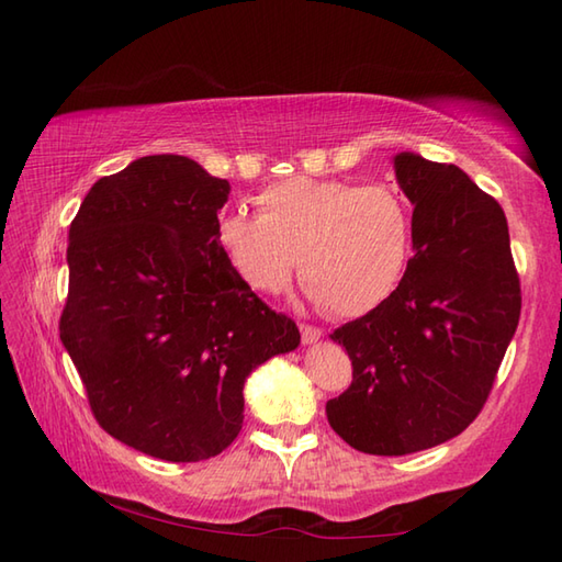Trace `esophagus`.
<instances>
[{"instance_id":"esophagus-1","label":"esophagus","mask_w":562,"mask_h":562,"mask_svg":"<svg viewBox=\"0 0 562 562\" xmlns=\"http://www.w3.org/2000/svg\"><path fill=\"white\" fill-rule=\"evenodd\" d=\"M300 330H302V340L306 345H312V342L321 340V336H324V330L316 328V326H308V324H300Z\"/></svg>"}]
</instances>
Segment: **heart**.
Here are the masks:
<instances>
[{
    "mask_svg": "<svg viewBox=\"0 0 562 562\" xmlns=\"http://www.w3.org/2000/svg\"><path fill=\"white\" fill-rule=\"evenodd\" d=\"M256 205L258 217L236 210L217 224L222 254L250 290L282 292L300 256L304 288L333 316L369 314L396 292L413 238L398 190L294 176L262 190Z\"/></svg>",
    "mask_w": 562,
    "mask_h": 562,
    "instance_id": "heart-1",
    "label": "heart"
}]
</instances>
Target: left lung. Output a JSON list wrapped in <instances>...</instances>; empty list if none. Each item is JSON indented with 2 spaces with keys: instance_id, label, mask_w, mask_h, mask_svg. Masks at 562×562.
<instances>
[{
  "instance_id": "left-lung-1",
  "label": "left lung",
  "mask_w": 562,
  "mask_h": 562,
  "mask_svg": "<svg viewBox=\"0 0 562 562\" xmlns=\"http://www.w3.org/2000/svg\"><path fill=\"white\" fill-rule=\"evenodd\" d=\"M393 169L415 205V256L384 304L330 333L352 384L326 403L330 427L376 457L461 435L491 396L521 312L499 202L453 164L401 151Z\"/></svg>"
}]
</instances>
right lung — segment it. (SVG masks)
Instances as JSON below:
<instances>
[{
	"label": "right lung",
	"instance_id": "obj_1",
	"mask_svg": "<svg viewBox=\"0 0 562 562\" xmlns=\"http://www.w3.org/2000/svg\"><path fill=\"white\" fill-rule=\"evenodd\" d=\"M229 181L178 154L103 176L69 226L59 340L97 423L154 459L217 457L241 432L244 381L300 328L217 244Z\"/></svg>",
	"mask_w": 562,
	"mask_h": 562
}]
</instances>
